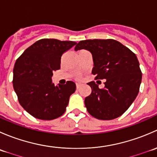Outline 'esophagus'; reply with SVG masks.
Returning <instances> with one entry per match:
<instances>
[{
    "mask_svg": "<svg viewBox=\"0 0 157 157\" xmlns=\"http://www.w3.org/2000/svg\"><path fill=\"white\" fill-rule=\"evenodd\" d=\"M76 87H77V89H79L80 87V83H76Z\"/></svg>",
    "mask_w": 157,
    "mask_h": 157,
    "instance_id": "esophagus-1",
    "label": "esophagus"
}]
</instances>
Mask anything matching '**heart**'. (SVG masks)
<instances>
[{
    "instance_id": "1",
    "label": "heart",
    "mask_w": 157,
    "mask_h": 157,
    "mask_svg": "<svg viewBox=\"0 0 157 157\" xmlns=\"http://www.w3.org/2000/svg\"><path fill=\"white\" fill-rule=\"evenodd\" d=\"M77 79H80V76H77Z\"/></svg>"
}]
</instances>
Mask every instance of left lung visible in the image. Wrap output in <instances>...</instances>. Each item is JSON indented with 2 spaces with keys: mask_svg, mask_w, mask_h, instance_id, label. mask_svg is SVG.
Wrapping results in <instances>:
<instances>
[{
  "mask_svg": "<svg viewBox=\"0 0 157 157\" xmlns=\"http://www.w3.org/2000/svg\"><path fill=\"white\" fill-rule=\"evenodd\" d=\"M86 49L93 55L92 74L95 80H103L105 87L91 81V94L85 98L88 112L100 120L121 116L137 97L142 73L137 56L129 48L114 39L80 41L74 50Z\"/></svg>",
  "mask_w": 157,
  "mask_h": 157,
  "instance_id": "8db88e82",
  "label": "left lung"
}]
</instances>
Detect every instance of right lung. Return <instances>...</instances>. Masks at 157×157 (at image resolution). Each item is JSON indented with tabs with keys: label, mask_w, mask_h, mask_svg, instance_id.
<instances>
[{
	"label": "right lung",
	"mask_w": 157,
	"mask_h": 157,
	"mask_svg": "<svg viewBox=\"0 0 157 157\" xmlns=\"http://www.w3.org/2000/svg\"><path fill=\"white\" fill-rule=\"evenodd\" d=\"M72 41L42 39L26 48L17 59L13 67V86L21 106L41 120L61 116L69 98L76 90L73 81L55 86L53 71L61 67L63 54L75 45Z\"/></svg>",
	"instance_id": "right-lung-1"
}]
</instances>
